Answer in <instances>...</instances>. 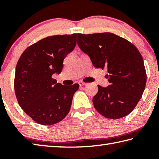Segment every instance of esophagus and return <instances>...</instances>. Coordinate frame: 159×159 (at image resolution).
<instances>
[{"mask_svg":"<svg viewBox=\"0 0 159 159\" xmlns=\"http://www.w3.org/2000/svg\"><path fill=\"white\" fill-rule=\"evenodd\" d=\"M79 85H80V86H84V85H87V83H84V82H83V81H79Z\"/></svg>","mask_w":159,"mask_h":159,"instance_id":"esophagus-1","label":"esophagus"}]
</instances>
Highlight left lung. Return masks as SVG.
<instances>
[{
  "mask_svg": "<svg viewBox=\"0 0 159 159\" xmlns=\"http://www.w3.org/2000/svg\"><path fill=\"white\" fill-rule=\"evenodd\" d=\"M80 49L89 56L95 68L107 69L110 84L98 86L93 99L103 116L118 119L128 115L141 99L147 82L144 61L137 48L112 33L78 34Z\"/></svg>",
  "mask_w": 159,
  "mask_h": 159,
  "instance_id": "1",
  "label": "left lung"
}]
</instances>
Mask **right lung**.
<instances>
[{"label": "right lung", "mask_w": 159, "mask_h": 159, "mask_svg": "<svg viewBox=\"0 0 159 159\" xmlns=\"http://www.w3.org/2000/svg\"><path fill=\"white\" fill-rule=\"evenodd\" d=\"M76 45V34L48 36L28 47L19 59L16 98L24 111L39 124H55L69 114L79 85H63L52 76L61 73L64 59Z\"/></svg>", "instance_id": "1"}]
</instances>
